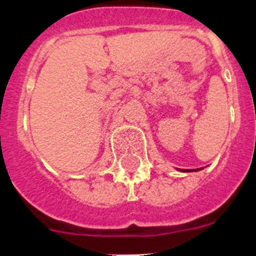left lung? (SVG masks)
I'll use <instances>...</instances> for the list:
<instances>
[{
	"mask_svg": "<svg viewBox=\"0 0 256 256\" xmlns=\"http://www.w3.org/2000/svg\"><path fill=\"white\" fill-rule=\"evenodd\" d=\"M201 168H198V170H190V171H200ZM184 171H186V170H184ZM186 171H188V170H186Z\"/></svg>",
	"mask_w": 256,
	"mask_h": 256,
	"instance_id": "obj_1",
	"label": "left lung"
}]
</instances>
